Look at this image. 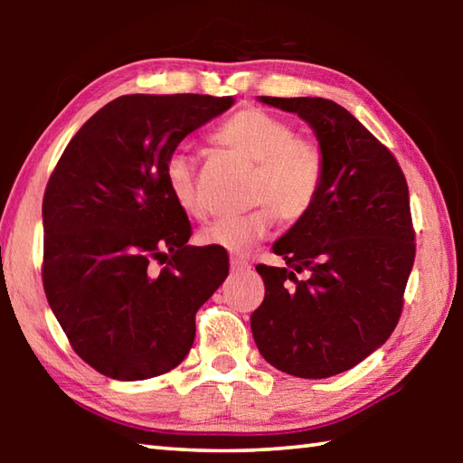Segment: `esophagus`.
<instances>
[{
    "mask_svg": "<svg viewBox=\"0 0 463 463\" xmlns=\"http://www.w3.org/2000/svg\"><path fill=\"white\" fill-rule=\"evenodd\" d=\"M231 269L232 271H247V269H250V263L242 255H232L231 257Z\"/></svg>",
    "mask_w": 463,
    "mask_h": 463,
    "instance_id": "obj_1",
    "label": "esophagus"
}]
</instances>
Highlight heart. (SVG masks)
Here are the masks:
<instances>
[{
	"label": "heart",
	"mask_w": 463,
	"mask_h": 463,
	"mask_svg": "<svg viewBox=\"0 0 463 463\" xmlns=\"http://www.w3.org/2000/svg\"><path fill=\"white\" fill-rule=\"evenodd\" d=\"M210 143L253 165L247 200L257 206L206 226L200 234L203 245L245 250L268 234L276 218L296 224L317 206L326 179V153L315 138L298 137L288 120L261 108H242L213 132ZM165 184L185 214L206 216L192 156L169 155Z\"/></svg>",
	"instance_id": "b5f03b06"
}]
</instances>
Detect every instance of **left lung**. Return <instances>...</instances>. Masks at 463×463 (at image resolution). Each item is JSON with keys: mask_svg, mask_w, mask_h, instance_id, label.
Segmentation results:
<instances>
[{"mask_svg": "<svg viewBox=\"0 0 463 463\" xmlns=\"http://www.w3.org/2000/svg\"><path fill=\"white\" fill-rule=\"evenodd\" d=\"M261 101L315 128L326 179L312 213L273 245L286 268L257 265L265 298L250 331L279 372L331 378L364 362L401 320L417 253L409 185L390 148L343 106L325 98Z\"/></svg>", "mask_w": 463, "mask_h": 463, "instance_id": "left-lung-1", "label": "left lung"}]
</instances>
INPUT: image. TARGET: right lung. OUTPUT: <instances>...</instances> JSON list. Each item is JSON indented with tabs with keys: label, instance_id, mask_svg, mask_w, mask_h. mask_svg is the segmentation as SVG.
<instances>
[{
	"label": "right lung",
	"instance_id": "right-lung-1",
	"mask_svg": "<svg viewBox=\"0 0 463 463\" xmlns=\"http://www.w3.org/2000/svg\"><path fill=\"white\" fill-rule=\"evenodd\" d=\"M232 98L132 93L77 130L43 198V286L69 345L108 378L132 382L184 362L195 312L229 276L218 247H190L192 224L165 184L177 145Z\"/></svg>",
	"mask_w": 463,
	"mask_h": 463
}]
</instances>
